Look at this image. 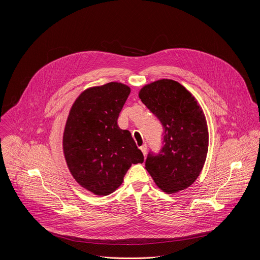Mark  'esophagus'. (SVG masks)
Instances as JSON below:
<instances>
[{"instance_id":"1","label":"esophagus","mask_w":260,"mask_h":260,"mask_svg":"<svg viewBox=\"0 0 260 260\" xmlns=\"http://www.w3.org/2000/svg\"><path fill=\"white\" fill-rule=\"evenodd\" d=\"M140 149H141V151H142L143 155H144V156H146V154H147V145H143V146H141V147H140Z\"/></svg>"}]
</instances>
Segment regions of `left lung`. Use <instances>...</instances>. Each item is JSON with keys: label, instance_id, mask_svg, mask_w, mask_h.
Here are the masks:
<instances>
[{"label": "left lung", "instance_id": "8db88e82", "mask_svg": "<svg viewBox=\"0 0 260 260\" xmlns=\"http://www.w3.org/2000/svg\"><path fill=\"white\" fill-rule=\"evenodd\" d=\"M139 97L164 129L163 146L157 154H148L146 169L163 192L183 191L196 181L206 160L208 129L204 113L185 86L172 79L145 85Z\"/></svg>", "mask_w": 260, "mask_h": 260}]
</instances>
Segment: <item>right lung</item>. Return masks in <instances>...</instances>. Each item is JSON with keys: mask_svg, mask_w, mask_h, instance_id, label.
I'll return each mask as SVG.
<instances>
[{"mask_svg": "<svg viewBox=\"0 0 260 260\" xmlns=\"http://www.w3.org/2000/svg\"><path fill=\"white\" fill-rule=\"evenodd\" d=\"M129 93L120 82L85 90L66 121L63 151L67 166L82 188L98 196L114 192L132 164L144 161L131 133L117 125Z\"/></svg>", "mask_w": 260, "mask_h": 260, "instance_id": "add662e5", "label": "right lung"}]
</instances>
